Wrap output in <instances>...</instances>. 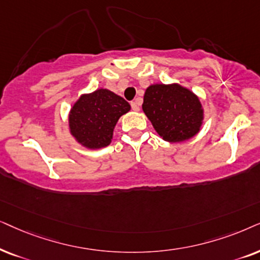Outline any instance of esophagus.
Here are the masks:
<instances>
[{
    "instance_id": "34e87169",
    "label": "esophagus",
    "mask_w": 260,
    "mask_h": 260,
    "mask_svg": "<svg viewBox=\"0 0 260 260\" xmlns=\"http://www.w3.org/2000/svg\"><path fill=\"white\" fill-rule=\"evenodd\" d=\"M131 106H132V109L134 110V112H138V110H139V103H138L137 101L131 103Z\"/></svg>"
}]
</instances>
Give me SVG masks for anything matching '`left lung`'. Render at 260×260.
Masks as SVG:
<instances>
[{
  "label": "left lung",
  "mask_w": 260,
  "mask_h": 260,
  "mask_svg": "<svg viewBox=\"0 0 260 260\" xmlns=\"http://www.w3.org/2000/svg\"><path fill=\"white\" fill-rule=\"evenodd\" d=\"M143 110L155 132L169 143H181L196 136L203 122L200 99L176 83L148 86Z\"/></svg>",
  "instance_id": "left-lung-1"
}]
</instances>
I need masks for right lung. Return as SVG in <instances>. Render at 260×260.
Segmentation results:
<instances>
[{
	"instance_id": "right-lung-1",
	"label": "right lung",
	"mask_w": 260,
	"mask_h": 260,
	"mask_svg": "<svg viewBox=\"0 0 260 260\" xmlns=\"http://www.w3.org/2000/svg\"><path fill=\"white\" fill-rule=\"evenodd\" d=\"M129 110V103L108 89L82 95L69 114L71 136L90 150L108 146L120 116Z\"/></svg>"
}]
</instances>
